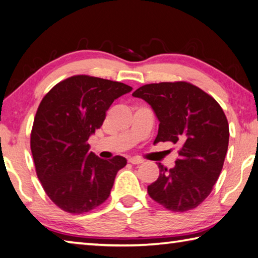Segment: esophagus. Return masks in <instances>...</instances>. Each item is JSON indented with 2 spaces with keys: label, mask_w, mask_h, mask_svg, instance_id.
<instances>
[{
  "label": "esophagus",
  "mask_w": 258,
  "mask_h": 258,
  "mask_svg": "<svg viewBox=\"0 0 258 258\" xmlns=\"http://www.w3.org/2000/svg\"><path fill=\"white\" fill-rule=\"evenodd\" d=\"M128 163L133 165H139V164H142L143 160L138 158V157H131V158H128Z\"/></svg>",
  "instance_id": "34e87169"
}]
</instances>
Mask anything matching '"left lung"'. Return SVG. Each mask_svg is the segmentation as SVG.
Returning a JSON list of instances; mask_svg holds the SVG:
<instances>
[{
    "label": "left lung",
    "mask_w": 258,
    "mask_h": 258,
    "mask_svg": "<svg viewBox=\"0 0 258 258\" xmlns=\"http://www.w3.org/2000/svg\"><path fill=\"white\" fill-rule=\"evenodd\" d=\"M159 120L157 142L178 146L173 168L158 164L159 176L148 185L150 197L172 212L198 207L218 180L229 146V123L212 95L189 82L146 84L133 92Z\"/></svg>",
    "instance_id": "1"
}]
</instances>
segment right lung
<instances>
[{
  "label": "right lung",
  "instance_id": "right-lung-1",
  "mask_svg": "<svg viewBox=\"0 0 258 258\" xmlns=\"http://www.w3.org/2000/svg\"><path fill=\"white\" fill-rule=\"evenodd\" d=\"M132 87L89 75L59 82L42 99L30 132L35 169L52 203L71 214L103 204L126 159L104 160L90 150L89 138L100 128L113 100Z\"/></svg>",
  "mask_w": 258,
  "mask_h": 258
}]
</instances>
